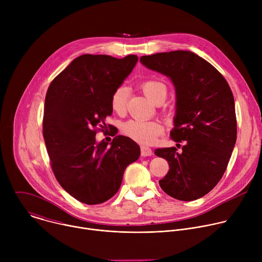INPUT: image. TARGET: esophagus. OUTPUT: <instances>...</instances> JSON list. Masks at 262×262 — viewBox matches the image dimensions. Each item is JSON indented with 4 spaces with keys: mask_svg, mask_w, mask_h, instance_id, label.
I'll return each mask as SVG.
<instances>
[{
    "mask_svg": "<svg viewBox=\"0 0 262 262\" xmlns=\"http://www.w3.org/2000/svg\"><path fill=\"white\" fill-rule=\"evenodd\" d=\"M154 155L152 150L147 146H141V156L142 157H151Z\"/></svg>",
    "mask_w": 262,
    "mask_h": 262,
    "instance_id": "1",
    "label": "esophagus"
}]
</instances>
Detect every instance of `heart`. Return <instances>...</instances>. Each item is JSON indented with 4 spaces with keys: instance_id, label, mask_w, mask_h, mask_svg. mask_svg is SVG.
Wrapping results in <instances>:
<instances>
[{
    "instance_id": "1",
    "label": "heart",
    "mask_w": 262,
    "mask_h": 262,
    "mask_svg": "<svg viewBox=\"0 0 262 262\" xmlns=\"http://www.w3.org/2000/svg\"><path fill=\"white\" fill-rule=\"evenodd\" d=\"M141 88L144 94L154 103L165 100L167 96L166 85L158 80H146L141 84ZM127 100V88L125 86L117 87L111 96V106L118 114L123 113L126 107ZM122 133L130 139L142 143L152 144L157 138L163 133V125L154 120L144 119H129L122 124Z\"/></svg>"
}]
</instances>
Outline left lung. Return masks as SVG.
<instances>
[{"label": "left lung", "instance_id": "left-lung-1", "mask_svg": "<svg viewBox=\"0 0 262 262\" xmlns=\"http://www.w3.org/2000/svg\"><path fill=\"white\" fill-rule=\"evenodd\" d=\"M147 68L171 79L176 92V115L171 139L184 142L156 149L169 163L159 181L169 196L193 201L209 193L226 171L236 142V116L232 91L222 74L206 60L189 51L142 56Z\"/></svg>", "mask_w": 262, "mask_h": 262}]
</instances>
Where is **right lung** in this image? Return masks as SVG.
<instances>
[{"label":"right lung","instance_id":"1","mask_svg":"<svg viewBox=\"0 0 262 262\" xmlns=\"http://www.w3.org/2000/svg\"><path fill=\"white\" fill-rule=\"evenodd\" d=\"M138 57L82 55L51 83L45 102L43 138L56 179L82 203L105 202L119 190L126 167L140 157L128 137L96 143L111 116V96L128 77Z\"/></svg>","mask_w":262,"mask_h":262}]
</instances>
